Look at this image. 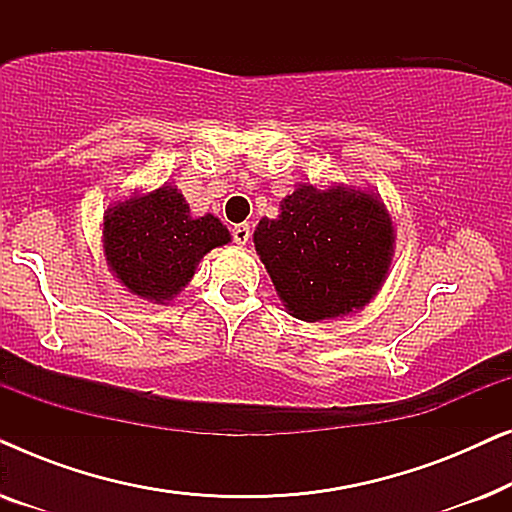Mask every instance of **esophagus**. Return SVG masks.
Wrapping results in <instances>:
<instances>
[{"label":"esophagus","instance_id":"esophagus-1","mask_svg":"<svg viewBox=\"0 0 512 512\" xmlns=\"http://www.w3.org/2000/svg\"><path fill=\"white\" fill-rule=\"evenodd\" d=\"M230 235H233L235 244H247L251 237V230L247 223H237V226H233V230H230Z\"/></svg>","mask_w":512,"mask_h":512}]
</instances>
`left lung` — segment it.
I'll use <instances>...</instances> for the list:
<instances>
[{
    "label": "left lung",
    "mask_w": 512,
    "mask_h": 512,
    "mask_svg": "<svg viewBox=\"0 0 512 512\" xmlns=\"http://www.w3.org/2000/svg\"><path fill=\"white\" fill-rule=\"evenodd\" d=\"M254 244L286 310L319 321L375 296L389 270L394 228L375 195L303 186L286 195L277 219H261Z\"/></svg>",
    "instance_id": "left-lung-1"
}]
</instances>
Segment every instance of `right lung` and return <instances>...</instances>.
Instances as JSON below:
<instances>
[{
    "mask_svg": "<svg viewBox=\"0 0 512 512\" xmlns=\"http://www.w3.org/2000/svg\"><path fill=\"white\" fill-rule=\"evenodd\" d=\"M230 242L226 226L207 214L191 219L174 186L118 202L104 216V254L137 296L165 303L193 277L207 251Z\"/></svg>",
    "mask_w": 512,
    "mask_h": 512,
    "instance_id": "1",
    "label": "right lung"
}]
</instances>
